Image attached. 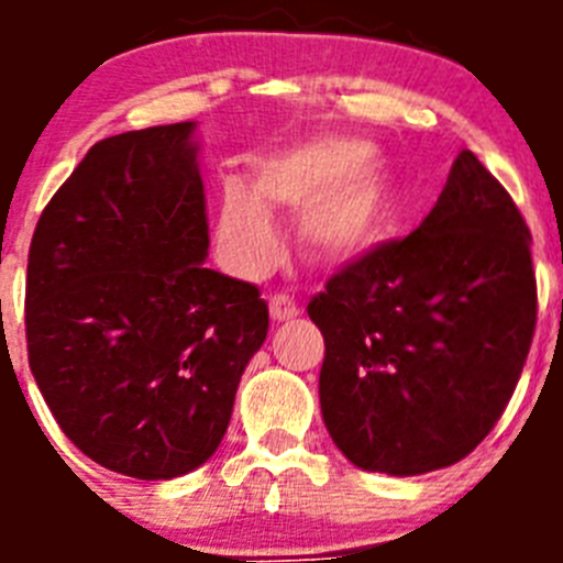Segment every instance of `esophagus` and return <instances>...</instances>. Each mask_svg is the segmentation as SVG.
<instances>
[{
	"label": "esophagus",
	"instance_id": "1",
	"mask_svg": "<svg viewBox=\"0 0 563 563\" xmlns=\"http://www.w3.org/2000/svg\"><path fill=\"white\" fill-rule=\"evenodd\" d=\"M298 312L301 310H298V305L292 301L290 296H273L271 298V318L273 321H278V324H282V321H292Z\"/></svg>",
	"mask_w": 563,
	"mask_h": 563
}]
</instances>
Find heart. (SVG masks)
I'll return each mask as SVG.
<instances>
[{
	"label": "heart",
	"mask_w": 563,
	"mask_h": 563,
	"mask_svg": "<svg viewBox=\"0 0 563 563\" xmlns=\"http://www.w3.org/2000/svg\"><path fill=\"white\" fill-rule=\"evenodd\" d=\"M271 211L301 213L298 239L321 265H346L389 236L397 188L389 166L357 137H327L271 157L253 172L251 191H222L217 239L228 265L256 276L278 256Z\"/></svg>",
	"instance_id": "b5f03b06"
}]
</instances>
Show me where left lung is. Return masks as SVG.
<instances>
[{
	"instance_id": "obj_1",
	"label": "left lung",
	"mask_w": 563,
	"mask_h": 563,
	"mask_svg": "<svg viewBox=\"0 0 563 563\" xmlns=\"http://www.w3.org/2000/svg\"><path fill=\"white\" fill-rule=\"evenodd\" d=\"M321 415L352 465L391 476L465 460L514 397L536 330L530 228L462 148L431 213L327 282Z\"/></svg>"
}]
</instances>
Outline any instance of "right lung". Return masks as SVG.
<instances>
[{
    "label": "right lung",
    "instance_id": "add662e5",
    "mask_svg": "<svg viewBox=\"0 0 563 563\" xmlns=\"http://www.w3.org/2000/svg\"><path fill=\"white\" fill-rule=\"evenodd\" d=\"M194 129L96 143L30 242V372L73 445L134 479H174L211 460L267 338L256 287L202 265Z\"/></svg>",
    "mask_w": 563,
    "mask_h": 563
}]
</instances>
